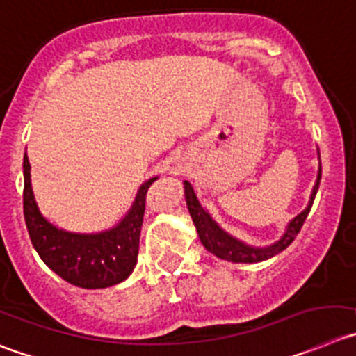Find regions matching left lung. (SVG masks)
Returning <instances> with one entry per match:
<instances>
[{"label": "left lung", "instance_id": "8db88e82", "mask_svg": "<svg viewBox=\"0 0 356 356\" xmlns=\"http://www.w3.org/2000/svg\"><path fill=\"white\" fill-rule=\"evenodd\" d=\"M318 159H320V151H318ZM320 179H321V163L320 168H318V177L316 182L313 186V191H311V197H309V204L300 214L295 216L290 223L284 228L283 235L277 238L272 244L264 245H251L245 244L241 238L234 237L232 234H228L227 230L219 227L216 223L212 216L209 214L204 209V205L198 202L197 195H195L193 186L189 184L188 181H184V197H186V205H188V211L191 219H193V225L197 228V234L200 242L204 244V248L207 249L209 253L216 254L221 260L234 261V264H258V261L268 260V258L279 254L283 249H286L291 242L295 241V237L300 232L302 225H304L305 218H307L309 211L313 207L314 197L318 193V188H320Z\"/></svg>", "mask_w": 356, "mask_h": 356}]
</instances>
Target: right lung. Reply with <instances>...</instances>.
I'll use <instances>...</instances> for the list:
<instances>
[{
	"label": "right lung",
	"mask_w": 356,
	"mask_h": 356,
	"mask_svg": "<svg viewBox=\"0 0 356 356\" xmlns=\"http://www.w3.org/2000/svg\"><path fill=\"white\" fill-rule=\"evenodd\" d=\"M22 170L26 227L43 264L66 283L86 290L114 286L128 279L137 265L145 195L158 175L142 182L131 207L118 225L96 234H77L56 227L40 212L33 193L28 156H24Z\"/></svg>",
	"instance_id": "right-lung-1"
}]
</instances>
